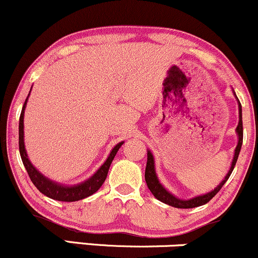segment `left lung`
I'll list each match as a JSON object with an SVG mask.
<instances>
[{"mask_svg": "<svg viewBox=\"0 0 258 258\" xmlns=\"http://www.w3.org/2000/svg\"><path fill=\"white\" fill-rule=\"evenodd\" d=\"M235 94V93H234ZM239 100V99H237ZM236 134L239 136V142H237L236 148H235V153H234V158L233 161H231V165L229 171L226 172V175L224 176V179L220 181L219 185L217 186L216 188L212 189V191L207 192L205 195H201V196H196L192 197L189 200H180V198L175 197L174 195H171L170 192L166 191L165 188L163 187V185L159 182V179L157 176V172H155V165H154V157H153L152 152L149 149H147V166H146V174H144V177H146V182L148 188L151 189V192L153 194L157 200H159L160 202L165 203V205L171 206V207L175 208H195L198 207V206H203L206 203L209 202L219 192V189L223 187V185L226 182V180L229 179L230 174L234 170V166L236 164L237 157H239L240 149H241L242 146V110H241V104L239 101V123H237L236 127Z\"/></svg>", "mask_w": 258, "mask_h": 258, "instance_id": "8db88e82", "label": "left lung"}]
</instances>
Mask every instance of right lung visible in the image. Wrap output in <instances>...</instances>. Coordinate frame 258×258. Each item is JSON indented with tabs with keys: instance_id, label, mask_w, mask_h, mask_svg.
<instances>
[{
	"instance_id": "1",
	"label": "right lung",
	"mask_w": 258,
	"mask_h": 258,
	"mask_svg": "<svg viewBox=\"0 0 258 258\" xmlns=\"http://www.w3.org/2000/svg\"><path fill=\"white\" fill-rule=\"evenodd\" d=\"M30 94V92H29ZM29 97V95H28ZM27 100H25L23 109H22L21 117H19V153H21L22 161H23L25 170L28 171L32 182L35 185V187L45 195L46 197L52 198L56 201H62V202H76V201L83 200V198L92 196L93 194L98 191L101 187V185L105 181L107 176V171H109L110 165H111L112 160H114L116 153L121 148L123 142L117 143L114 148L110 152L109 157L104 161L103 165L98 169L89 179L84 180L83 182H79L77 185H62V183L55 182L51 181L47 177H45L41 172H39L28 159L27 151H25V144H24V110L27 106Z\"/></svg>"
}]
</instances>
